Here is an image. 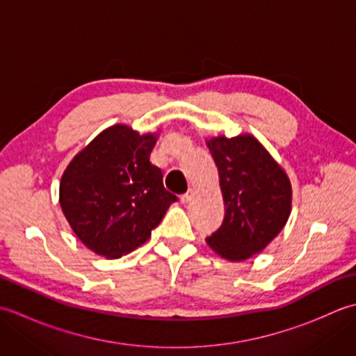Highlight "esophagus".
<instances>
[{
  "instance_id": "1",
  "label": "esophagus",
  "mask_w": 356,
  "mask_h": 356,
  "mask_svg": "<svg viewBox=\"0 0 356 356\" xmlns=\"http://www.w3.org/2000/svg\"><path fill=\"white\" fill-rule=\"evenodd\" d=\"M193 195H194V191L193 190H188L185 194L180 195V202H182V203H190L191 199H193Z\"/></svg>"
}]
</instances>
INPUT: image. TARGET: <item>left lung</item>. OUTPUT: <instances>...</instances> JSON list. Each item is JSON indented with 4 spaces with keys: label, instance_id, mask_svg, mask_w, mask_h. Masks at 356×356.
<instances>
[{
    "label": "left lung",
    "instance_id": "obj_1",
    "mask_svg": "<svg viewBox=\"0 0 356 356\" xmlns=\"http://www.w3.org/2000/svg\"><path fill=\"white\" fill-rule=\"evenodd\" d=\"M214 157L225 202L220 228L207 243L220 257L241 261L261 252L291 214L292 188L261 143L251 134L218 136L207 142Z\"/></svg>",
    "mask_w": 356,
    "mask_h": 356
}]
</instances>
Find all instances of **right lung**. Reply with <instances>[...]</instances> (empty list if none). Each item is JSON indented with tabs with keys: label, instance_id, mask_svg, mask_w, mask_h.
I'll use <instances>...</instances> for the list:
<instances>
[{
	"label": "right lung",
	"instance_id": "add662e5",
	"mask_svg": "<svg viewBox=\"0 0 356 356\" xmlns=\"http://www.w3.org/2000/svg\"><path fill=\"white\" fill-rule=\"evenodd\" d=\"M154 134L118 124L88 143L67 166L59 203L73 232L88 249L119 259L145 243L177 197L149 162Z\"/></svg>",
	"mask_w": 356,
	"mask_h": 356
}]
</instances>
